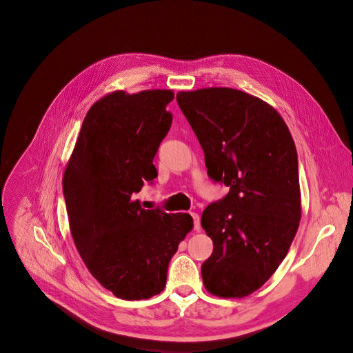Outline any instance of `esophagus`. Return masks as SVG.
<instances>
[{
  "label": "esophagus",
  "instance_id": "esophagus-1",
  "mask_svg": "<svg viewBox=\"0 0 353 353\" xmlns=\"http://www.w3.org/2000/svg\"><path fill=\"white\" fill-rule=\"evenodd\" d=\"M191 216H192V219H194V230H195V231H199V230H201V219H199V215L195 214V212H192Z\"/></svg>",
  "mask_w": 353,
  "mask_h": 353
}]
</instances>
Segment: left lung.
<instances>
[{
    "label": "left lung",
    "mask_w": 353,
    "mask_h": 353,
    "mask_svg": "<svg viewBox=\"0 0 353 353\" xmlns=\"http://www.w3.org/2000/svg\"><path fill=\"white\" fill-rule=\"evenodd\" d=\"M176 101L205 154L208 176L230 188L206 206L201 225L214 242L201 266L212 295L243 298L288 254L301 221L295 142L266 102L232 88L178 92Z\"/></svg>",
    "instance_id": "8db88e82"
}]
</instances>
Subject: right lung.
Here are the masks:
<instances>
[{
    "label": "right lung",
    "instance_id": "right-lung-1",
    "mask_svg": "<svg viewBox=\"0 0 353 353\" xmlns=\"http://www.w3.org/2000/svg\"><path fill=\"white\" fill-rule=\"evenodd\" d=\"M170 90L117 91L87 112L62 178L70 230L91 275L117 298L163 291L168 265L192 226L188 214L141 208L134 201L158 176L154 157L167 137Z\"/></svg>",
    "mask_w": 353,
    "mask_h": 353
}]
</instances>
